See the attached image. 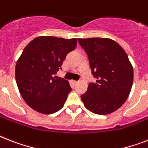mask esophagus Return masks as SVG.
Here are the masks:
<instances>
[{"mask_svg": "<svg viewBox=\"0 0 148 148\" xmlns=\"http://www.w3.org/2000/svg\"><path fill=\"white\" fill-rule=\"evenodd\" d=\"M71 83L73 85H76L78 83V81H76V80H71Z\"/></svg>", "mask_w": 148, "mask_h": 148, "instance_id": "obj_1", "label": "esophagus"}]
</instances>
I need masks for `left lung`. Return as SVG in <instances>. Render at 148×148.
Masks as SVG:
<instances>
[{"label":"left lung","mask_w":148,"mask_h":148,"mask_svg":"<svg viewBox=\"0 0 148 148\" xmlns=\"http://www.w3.org/2000/svg\"><path fill=\"white\" fill-rule=\"evenodd\" d=\"M78 42L88 56L96 78L80 98L85 107L93 113H112L122 106L132 90L134 72L128 55L110 39H78Z\"/></svg>","instance_id":"8db88e82"}]
</instances>
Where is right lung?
<instances>
[{"label": "right lung", "instance_id": "1", "mask_svg": "<svg viewBox=\"0 0 148 148\" xmlns=\"http://www.w3.org/2000/svg\"><path fill=\"white\" fill-rule=\"evenodd\" d=\"M76 45V39L39 36L25 47L15 77L20 94L32 109L52 114L63 107L71 87L68 80L55 75Z\"/></svg>", "mask_w": 148, "mask_h": 148}]
</instances>
